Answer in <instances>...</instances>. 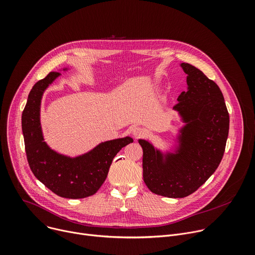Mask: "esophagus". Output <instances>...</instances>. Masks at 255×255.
<instances>
[{"instance_id": "1", "label": "esophagus", "mask_w": 255, "mask_h": 255, "mask_svg": "<svg viewBox=\"0 0 255 255\" xmlns=\"http://www.w3.org/2000/svg\"><path fill=\"white\" fill-rule=\"evenodd\" d=\"M132 134L135 138H140L144 135V129L141 127H134L132 129Z\"/></svg>"}]
</instances>
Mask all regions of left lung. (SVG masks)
<instances>
[{
  "label": "left lung",
  "mask_w": 255,
  "mask_h": 255,
  "mask_svg": "<svg viewBox=\"0 0 255 255\" xmlns=\"http://www.w3.org/2000/svg\"><path fill=\"white\" fill-rule=\"evenodd\" d=\"M180 66L188 75V91L178 96L173 107L186 123L175 153L163 155L148 141L138 140L145 185L167 198H185L206 183L222 160L229 132V114L220 88L192 64Z\"/></svg>",
  "instance_id": "left-lung-1"
}]
</instances>
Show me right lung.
I'll use <instances>...</instances> for the list:
<instances>
[{"instance_id": "obj_1", "label": "right lung", "mask_w": 255, "mask_h": 255, "mask_svg": "<svg viewBox=\"0 0 255 255\" xmlns=\"http://www.w3.org/2000/svg\"><path fill=\"white\" fill-rule=\"evenodd\" d=\"M59 76V71L49 72L29 93L22 113L25 151L33 174L46 188L62 198L83 199L98 192L115 155L133 139L124 137L102 142L90 152L75 158L50 149L43 141L40 103L43 92Z\"/></svg>"}]
</instances>
